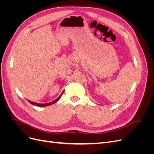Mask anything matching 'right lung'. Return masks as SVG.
<instances>
[{"label":"right lung","instance_id":"obj_1","mask_svg":"<svg viewBox=\"0 0 154 154\" xmlns=\"http://www.w3.org/2000/svg\"><path fill=\"white\" fill-rule=\"evenodd\" d=\"M62 94L60 95L58 98L57 99V100H54L53 101H52V102H51V103H43V104H41V103H35V102H33V101H29V100H27L30 103H31L32 105H36V106H48V105H52V104H54V103H55L57 101H58L59 100H60V97H61V96H62Z\"/></svg>","mask_w":154,"mask_h":154}]
</instances>
